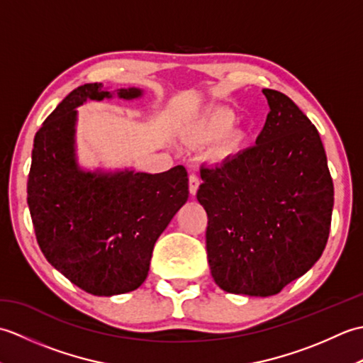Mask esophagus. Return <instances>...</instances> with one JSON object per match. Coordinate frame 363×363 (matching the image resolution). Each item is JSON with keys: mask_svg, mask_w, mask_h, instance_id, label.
<instances>
[{"mask_svg": "<svg viewBox=\"0 0 363 363\" xmlns=\"http://www.w3.org/2000/svg\"><path fill=\"white\" fill-rule=\"evenodd\" d=\"M199 187V176L196 173H191L189 177V190H190V195H196Z\"/></svg>", "mask_w": 363, "mask_h": 363, "instance_id": "esophagus-1", "label": "esophagus"}]
</instances>
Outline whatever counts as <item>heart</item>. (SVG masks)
<instances>
[{
    "label": "heart",
    "instance_id": "obj_1",
    "mask_svg": "<svg viewBox=\"0 0 363 363\" xmlns=\"http://www.w3.org/2000/svg\"><path fill=\"white\" fill-rule=\"evenodd\" d=\"M237 115L229 107H213L195 120L189 129V137L196 143H212L225 136L221 150L225 154L235 151L242 143V137L230 134L237 125Z\"/></svg>",
    "mask_w": 363,
    "mask_h": 363
}]
</instances>
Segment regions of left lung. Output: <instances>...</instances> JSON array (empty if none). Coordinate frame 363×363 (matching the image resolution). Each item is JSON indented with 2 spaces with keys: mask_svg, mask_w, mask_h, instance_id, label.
<instances>
[{
  "mask_svg": "<svg viewBox=\"0 0 363 363\" xmlns=\"http://www.w3.org/2000/svg\"><path fill=\"white\" fill-rule=\"evenodd\" d=\"M269 112L256 145L201 167L213 281L272 296L313 267L328 243L334 184L317 128L291 99L264 89Z\"/></svg>",
  "mask_w": 363,
  "mask_h": 363,
  "instance_id": "obj_1",
  "label": "left lung"
}]
</instances>
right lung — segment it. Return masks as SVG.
I'll return each instance as SVG.
<instances>
[{
	"mask_svg": "<svg viewBox=\"0 0 363 363\" xmlns=\"http://www.w3.org/2000/svg\"><path fill=\"white\" fill-rule=\"evenodd\" d=\"M115 91L123 99L142 96L135 87ZM104 98H112L111 91L94 82L62 99L37 130L28 177V206L43 256L68 281L96 296L140 287L154 243L189 198L182 165L157 174L79 168L76 107Z\"/></svg>",
	"mask_w": 363,
	"mask_h": 363,
	"instance_id": "right-lung-1",
	"label": "right lung"
}]
</instances>
